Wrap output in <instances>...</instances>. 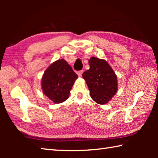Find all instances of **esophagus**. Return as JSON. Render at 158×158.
I'll return each mask as SVG.
<instances>
[{
	"mask_svg": "<svg viewBox=\"0 0 158 158\" xmlns=\"http://www.w3.org/2000/svg\"><path fill=\"white\" fill-rule=\"evenodd\" d=\"M82 74H83V70H80L78 72V73H77V74H78L79 77H81Z\"/></svg>",
	"mask_w": 158,
	"mask_h": 158,
	"instance_id": "esophagus-1",
	"label": "esophagus"
}]
</instances>
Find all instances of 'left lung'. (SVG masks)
Here are the masks:
<instances>
[{
    "label": "left lung",
    "instance_id": "1",
    "mask_svg": "<svg viewBox=\"0 0 158 158\" xmlns=\"http://www.w3.org/2000/svg\"><path fill=\"white\" fill-rule=\"evenodd\" d=\"M90 69L82 76L95 102L104 105L111 100L118 89L117 77L106 60L92 57L89 61Z\"/></svg>",
    "mask_w": 158,
    "mask_h": 158
}]
</instances>
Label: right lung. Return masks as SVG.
I'll return each mask as SVG.
<instances>
[{
	"label": "right lung",
	"instance_id": "obj_1",
	"mask_svg": "<svg viewBox=\"0 0 158 158\" xmlns=\"http://www.w3.org/2000/svg\"><path fill=\"white\" fill-rule=\"evenodd\" d=\"M77 74L63 59L53 63L44 72L42 88L44 95L54 103H61L69 98Z\"/></svg>",
	"mask_w": 158,
	"mask_h": 158
}]
</instances>
